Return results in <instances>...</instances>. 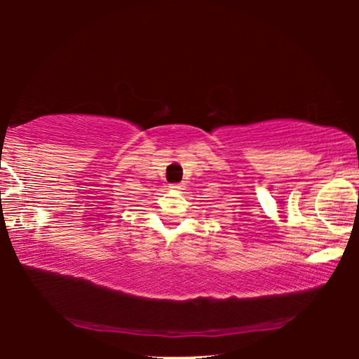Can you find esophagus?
<instances>
[{
  "label": "esophagus",
  "mask_w": 359,
  "mask_h": 359,
  "mask_svg": "<svg viewBox=\"0 0 359 359\" xmlns=\"http://www.w3.org/2000/svg\"><path fill=\"white\" fill-rule=\"evenodd\" d=\"M171 188V191H181V189H184V183H178V184H171L170 186Z\"/></svg>",
  "instance_id": "esophagus-1"
}]
</instances>
